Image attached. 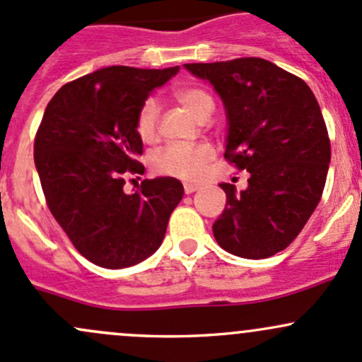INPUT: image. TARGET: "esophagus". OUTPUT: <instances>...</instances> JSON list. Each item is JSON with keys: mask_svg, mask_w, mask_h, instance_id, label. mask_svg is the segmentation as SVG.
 <instances>
[{"mask_svg": "<svg viewBox=\"0 0 362 362\" xmlns=\"http://www.w3.org/2000/svg\"><path fill=\"white\" fill-rule=\"evenodd\" d=\"M197 189H199V187H197L196 184H189V182H187V184H184V191H185V194H192V192H196Z\"/></svg>", "mask_w": 362, "mask_h": 362, "instance_id": "34e87169", "label": "esophagus"}]
</instances>
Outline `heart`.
I'll return each instance as SVG.
<instances>
[{
    "instance_id": "obj_1",
    "label": "heart",
    "mask_w": 362,
    "mask_h": 362,
    "mask_svg": "<svg viewBox=\"0 0 362 362\" xmlns=\"http://www.w3.org/2000/svg\"><path fill=\"white\" fill-rule=\"evenodd\" d=\"M173 97L201 119L213 111V98L201 88L184 86L173 91ZM159 128V105L154 98H147L136 111L135 132L144 142H154ZM213 158L208 144H170L152 156V170L159 175L194 180L201 175L204 165Z\"/></svg>"
}]
</instances>
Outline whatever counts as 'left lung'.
I'll list each match as a JSON object with an SVG mask.
<instances>
[{
	"instance_id": "1",
	"label": "left lung",
	"mask_w": 362,
	"mask_h": 362,
	"mask_svg": "<svg viewBox=\"0 0 362 362\" xmlns=\"http://www.w3.org/2000/svg\"><path fill=\"white\" fill-rule=\"evenodd\" d=\"M222 97L229 123L226 159L250 171L248 189L227 196L213 235L235 257L267 258L291 245L326 184L332 146L321 107L303 79L255 57L185 64Z\"/></svg>"
}]
</instances>
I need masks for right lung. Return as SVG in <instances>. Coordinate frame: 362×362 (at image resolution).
Here are the masks:
<instances>
[{
  "mask_svg": "<svg viewBox=\"0 0 362 362\" xmlns=\"http://www.w3.org/2000/svg\"><path fill=\"white\" fill-rule=\"evenodd\" d=\"M177 72L178 66L105 67L64 85L43 114L34 163L45 199L72 246L98 267H130L151 257L184 196L173 177L123 191L128 175L146 170L136 111Z\"/></svg>",
  "mask_w": 362,
  "mask_h": 362,
  "instance_id": "add662e5",
  "label": "right lung"
}]
</instances>
